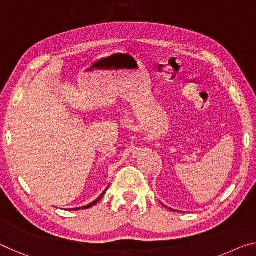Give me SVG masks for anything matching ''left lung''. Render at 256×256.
Wrapping results in <instances>:
<instances>
[{
    "label": "left lung",
    "mask_w": 256,
    "mask_h": 256,
    "mask_svg": "<svg viewBox=\"0 0 256 256\" xmlns=\"http://www.w3.org/2000/svg\"><path fill=\"white\" fill-rule=\"evenodd\" d=\"M171 210H172V209H171Z\"/></svg>",
    "instance_id": "obj_1"
}]
</instances>
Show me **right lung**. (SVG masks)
<instances>
[{
    "instance_id": "obj_1",
    "label": "right lung",
    "mask_w": 256,
    "mask_h": 256,
    "mask_svg": "<svg viewBox=\"0 0 256 256\" xmlns=\"http://www.w3.org/2000/svg\"><path fill=\"white\" fill-rule=\"evenodd\" d=\"M108 188H109V186H108ZM108 188H106V190H104V193H102V194H101V196H98L96 200H94L93 202H92V204H87V206H84V207H79V208H72V209H70V210H80V209H88V208H90V207H93V206H94V204H98V201H100V200L102 199V196H104V193L106 192V190H108Z\"/></svg>"
}]
</instances>
